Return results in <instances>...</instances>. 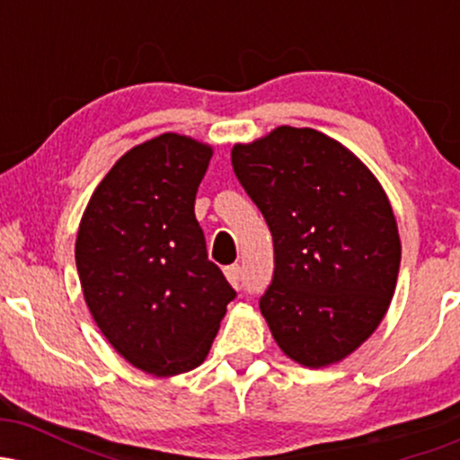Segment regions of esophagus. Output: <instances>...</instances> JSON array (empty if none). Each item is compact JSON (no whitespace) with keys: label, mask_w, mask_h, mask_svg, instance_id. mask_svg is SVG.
I'll use <instances>...</instances> for the list:
<instances>
[{"label":"esophagus","mask_w":460,"mask_h":460,"mask_svg":"<svg viewBox=\"0 0 460 460\" xmlns=\"http://www.w3.org/2000/svg\"><path fill=\"white\" fill-rule=\"evenodd\" d=\"M225 274L226 279H229V283L234 285V288H240L242 285V268L237 266V263H234V266L225 268Z\"/></svg>","instance_id":"1"}]
</instances>
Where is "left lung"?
I'll use <instances>...</instances> for the list:
<instances>
[{"label":"left lung","instance_id":"8db88e82","mask_svg":"<svg viewBox=\"0 0 460 460\" xmlns=\"http://www.w3.org/2000/svg\"><path fill=\"white\" fill-rule=\"evenodd\" d=\"M231 164L272 234L260 309L274 341L305 367L341 361L381 324L398 281L387 194L357 155L309 128L235 145Z\"/></svg>","mask_w":460,"mask_h":460}]
</instances>
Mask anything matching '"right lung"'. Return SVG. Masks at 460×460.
Instances as JSON below:
<instances>
[{"label": "right lung", "mask_w": 460, "mask_h": 460, "mask_svg": "<svg viewBox=\"0 0 460 460\" xmlns=\"http://www.w3.org/2000/svg\"><path fill=\"white\" fill-rule=\"evenodd\" d=\"M209 157L212 146L179 134L134 146L94 190L77 231L94 322L119 355L155 376L200 366L235 298L194 216Z\"/></svg>", "instance_id": "1"}]
</instances>
